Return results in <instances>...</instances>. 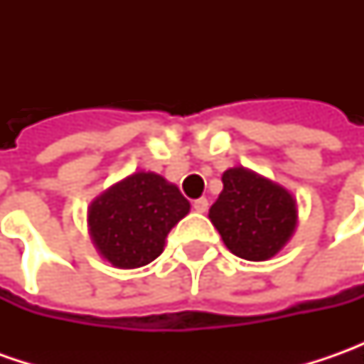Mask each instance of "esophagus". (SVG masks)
<instances>
[{"mask_svg":"<svg viewBox=\"0 0 364 364\" xmlns=\"http://www.w3.org/2000/svg\"><path fill=\"white\" fill-rule=\"evenodd\" d=\"M192 208H194L196 213H206V210H208V200H206V198H196V200L192 203Z\"/></svg>","mask_w":364,"mask_h":364,"instance_id":"34e87169","label":"esophagus"}]
</instances>
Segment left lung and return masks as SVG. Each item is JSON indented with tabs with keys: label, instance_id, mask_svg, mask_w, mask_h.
<instances>
[{
	"label": "left lung",
	"instance_id": "8db88e82",
	"mask_svg": "<svg viewBox=\"0 0 364 364\" xmlns=\"http://www.w3.org/2000/svg\"><path fill=\"white\" fill-rule=\"evenodd\" d=\"M208 218L232 255L265 261L279 253L296 231L298 206L284 186L237 166L223 174V192Z\"/></svg>",
	"mask_w": 364,
	"mask_h": 364
}]
</instances>
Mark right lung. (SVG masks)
I'll return each instance as SVG.
<instances>
[{"label":"right lung","mask_w":364,"mask_h":364,"mask_svg":"<svg viewBox=\"0 0 364 364\" xmlns=\"http://www.w3.org/2000/svg\"><path fill=\"white\" fill-rule=\"evenodd\" d=\"M188 210L176 184L154 172H135L97 196L87 220L101 257L119 269H135L160 255L168 232Z\"/></svg>","instance_id":"add662e5"}]
</instances>
